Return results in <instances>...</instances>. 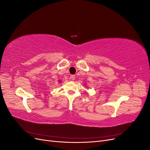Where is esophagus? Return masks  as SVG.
Listing matches in <instances>:
<instances>
[{
    "label": "esophagus",
    "instance_id": "1",
    "mask_svg": "<svg viewBox=\"0 0 150 150\" xmlns=\"http://www.w3.org/2000/svg\"><path fill=\"white\" fill-rule=\"evenodd\" d=\"M70 78H71V79L72 80H74V79H75V78H76V76H75V75H71Z\"/></svg>",
    "mask_w": 150,
    "mask_h": 150
}]
</instances>
